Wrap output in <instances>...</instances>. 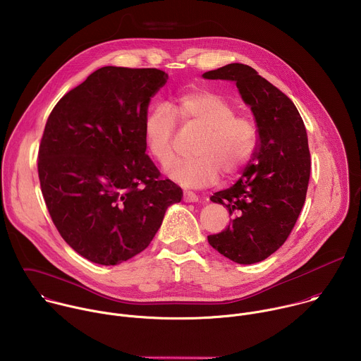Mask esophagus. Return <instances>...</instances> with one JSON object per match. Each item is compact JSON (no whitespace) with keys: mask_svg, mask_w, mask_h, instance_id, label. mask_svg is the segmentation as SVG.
Masks as SVG:
<instances>
[{"mask_svg":"<svg viewBox=\"0 0 361 361\" xmlns=\"http://www.w3.org/2000/svg\"><path fill=\"white\" fill-rule=\"evenodd\" d=\"M183 200H184L185 202H197V201H198V197H197L194 192H191V191H184Z\"/></svg>","mask_w":361,"mask_h":361,"instance_id":"1","label":"esophagus"}]
</instances>
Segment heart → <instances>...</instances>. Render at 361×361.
I'll return each mask as SVG.
<instances>
[{"label":"heart","instance_id":"obj_1","mask_svg":"<svg viewBox=\"0 0 361 361\" xmlns=\"http://www.w3.org/2000/svg\"><path fill=\"white\" fill-rule=\"evenodd\" d=\"M176 119L183 129L200 134L193 149L196 157L166 171L173 181L190 188L205 187L216 183L220 173L226 178L237 177L252 160L259 144L254 123L235 116V107L220 94L195 88L178 94L171 104L154 106L144 118L147 151L163 167L175 159Z\"/></svg>","mask_w":361,"mask_h":361}]
</instances>
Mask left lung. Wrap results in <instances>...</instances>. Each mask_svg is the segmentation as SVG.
I'll use <instances>...</instances> for the list:
<instances>
[{
	"instance_id": "left-lung-1",
	"label": "left lung",
	"mask_w": 361,
	"mask_h": 361,
	"mask_svg": "<svg viewBox=\"0 0 361 361\" xmlns=\"http://www.w3.org/2000/svg\"><path fill=\"white\" fill-rule=\"evenodd\" d=\"M202 78L235 82L259 133L243 176L210 198L234 219L209 243L234 263H259L284 244L304 205L312 169L305 127L293 101L250 66L228 64Z\"/></svg>"
}]
</instances>
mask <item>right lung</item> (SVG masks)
Here are the masks:
<instances>
[{
	"label": "right lung",
	"instance_id": "add662e5",
	"mask_svg": "<svg viewBox=\"0 0 361 361\" xmlns=\"http://www.w3.org/2000/svg\"><path fill=\"white\" fill-rule=\"evenodd\" d=\"M157 68L102 67L51 111L38 151L48 213L84 259L116 266L148 247L183 197L145 154L144 118L167 82Z\"/></svg>",
	"mask_w": 361,
	"mask_h": 361
}]
</instances>
